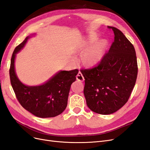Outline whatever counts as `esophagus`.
<instances>
[{
	"instance_id": "esophagus-1",
	"label": "esophagus",
	"mask_w": 150,
	"mask_h": 150,
	"mask_svg": "<svg viewBox=\"0 0 150 150\" xmlns=\"http://www.w3.org/2000/svg\"><path fill=\"white\" fill-rule=\"evenodd\" d=\"M76 79H77V80H78V81H81V82H83V81H84V78L83 74L81 73V72L79 71L78 72V75L76 76Z\"/></svg>"
}]
</instances>
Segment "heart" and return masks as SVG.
I'll list each match as a JSON object with an SVG mask.
<instances>
[{"label": "heart", "mask_w": 150, "mask_h": 150, "mask_svg": "<svg viewBox=\"0 0 150 150\" xmlns=\"http://www.w3.org/2000/svg\"><path fill=\"white\" fill-rule=\"evenodd\" d=\"M97 40V36L91 35L86 41L80 43L77 47V51H83L87 49L90 44H91ZM106 46V41L101 40L100 41L94 44L92 47L86 50L83 56V62L88 66H93L99 62L104 53Z\"/></svg>", "instance_id": "heart-1"}]
</instances>
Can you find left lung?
Returning <instances> with one entry per match:
<instances>
[{
  "mask_svg": "<svg viewBox=\"0 0 150 150\" xmlns=\"http://www.w3.org/2000/svg\"><path fill=\"white\" fill-rule=\"evenodd\" d=\"M108 28L115 34L109 51L96 66L81 69L85 79L84 94L87 105L101 115L112 114L128 101L138 69L133 45L118 29Z\"/></svg>",
  "mask_w": 150,
  "mask_h": 150,
  "instance_id": "8db88e82",
  "label": "left lung"
}]
</instances>
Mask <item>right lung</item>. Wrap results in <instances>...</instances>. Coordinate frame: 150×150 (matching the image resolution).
<instances>
[{
	"label": "right lung",
	"mask_w": 150,
	"mask_h": 150,
	"mask_svg": "<svg viewBox=\"0 0 150 150\" xmlns=\"http://www.w3.org/2000/svg\"><path fill=\"white\" fill-rule=\"evenodd\" d=\"M29 37L15 48L11 57L9 75L11 83L21 105L35 116L51 117L64 111L72 83L76 79L79 70L61 71L47 83L38 86H28L17 78L14 69L16 54L24 46Z\"/></svg>",
	"instance_id": "1"
}]
</instances>
